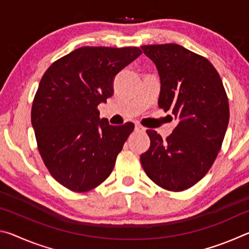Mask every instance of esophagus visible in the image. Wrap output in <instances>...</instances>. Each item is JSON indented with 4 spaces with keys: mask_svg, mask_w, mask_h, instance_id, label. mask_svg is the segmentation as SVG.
Instances as JSON below:
<instances>
[{
    "mask_svg": "<svg viewBox=\"0 0 249 249\" xmlns=\"http://www.w3.org/2000/svg\"><path fill=\"white\" fill-rule=\"evenodd\" d=\"M135 129H136L137 132H145V130H146V128L142 127V126L141 124H136V125H135Z\"/></svg>",
    "mask_w": 249,
    "mask_h": 249,
    "instance_id": "obj_1",
    "label": "esophagus"
}]
</instances>
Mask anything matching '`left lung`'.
Here are the masks:
<instances>
[{"label": "left lung", "mask_w": 249, "mask_h": 249, "mask_svg": "<svg viewBox=\"0 0 249 249\" xmlns=\"http://www.w3.org/2000/svg\"><path fill=\"white\" fill-rule=\"evenodd\" d=\"M160 77L158 105L178 120L162 141L147 129L150 147L141 162L150 180L169 191L191 188L208 174L221 149L230 120L220 74L208 59L177 44L142 47Z\"/></svg>", "instance_id": "left-lung-1"}]
</instances>
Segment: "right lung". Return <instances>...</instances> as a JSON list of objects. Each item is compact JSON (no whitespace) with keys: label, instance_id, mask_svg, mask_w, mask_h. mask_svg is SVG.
<instances>
[{"label":"right lung","instance_id":"right-lung-1","mask_svg":"<svg viewBox=\"0 0 249 249\" xmlns=\"http://www.w3.org/2000/svg\"><path fill=\"white\" fill-rule=\"evenodd\" d=\"M141 53L138 47L84 46L41 78L32 107L37 147L50 175L69 190H92L111 175L134 124L109 125L98 105L114 93L115 75Z\"/></svg>","mask_w":249,"mask_h":249}]
</instances>
